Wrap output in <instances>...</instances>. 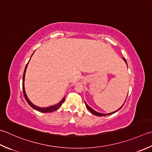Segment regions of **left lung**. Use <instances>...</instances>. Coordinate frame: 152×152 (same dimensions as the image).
Listing matches in <instances>:
<instances>
[{
    "instance_id": "8db88e82",
    "label": "left lung",
    "mask_w": 152,
    "mask_h": 152,
    "mask_svg": "<svg viewBox=\"0 0 152 152\" xmlns=\"http://www.w3.org/2000/svg\"><path fill=\"white\" fill-rule=\"evenodd\" d=\"M123 58V60L124 61H125V62H126V64H127V62H126V61L125 60V59H124V58ZM86 107H87L88 108V109L89 110V111H90L91 113L92 114H93V115H96V116H98V117H102V116H106V115H112V114H113V113H116V112H117V111H118V110H120L122 107H123V106L124 105H123V106H122L119 109H118L117 110V111H115V112H113V113H108V114H103V113H97V112H96V111H94V109H92L91 107H89L88 105H87V103H86Z\"/></svg>"
}]
</instances>
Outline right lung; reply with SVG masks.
I'll use <instances>...</instances> for the list:
<instances>
[{"instance_id": "right-lung-1", "label": "right lung", "mask_w": 152, "mask_h": 152, "mask_svg": "<svg viewBox=\"0 0 152 152\" xmlns=\"http://www.w3.org/2000/svg\"><path fill=\"white\" fill-rule=\"evenodd\" d=\"M28 63H27V64H26V68H25V70H24V72H23V82H22L23 92V95H24V97H25V99H26V102L28 103L29 105H30L33 109L37 110V111H39V112H41V113H49V112H53V111H56V110H57L58 109H59V107H61L62 104L64 103V100H65V97H64L63 99H62V101H61V102L60 103H58V104H56V105H55L50 106V107H46V108H41V107H37V106L34 105V104H33L31 102H30V101L29 100L28 97H27L26 94V91H25V88H24V78H25L26 70L27 66H28Z\"/></svg>"}]
</instances>
